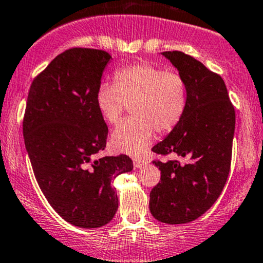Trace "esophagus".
I'll use <instances>...</instances> for the list:
<instances>
[{
    "instance_id": "1",
    "label": "esophagus",
    "mask_w": 263,
    "mask_h": 263,
    "mask_svg": "<svg viewBox=\"0 0 263 263\" xmlns=\"http://www.w3.org/2000/svg\"><path fill=\"white\" fill-rule=\"evenodd\" d=\"M146 162H145V160H142V159H134V166L136 167V168H140V167H142L143 165H145Z\"/></svg>"
}]
</instances>
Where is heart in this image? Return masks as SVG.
<instances>
[{"mask_svg": "<svg viewBox=\"0 0 263 263\" xmlns=\"http://www.w3.org/2000/svg\"><path fill=\"white\" fill-rule=\"evenodd\" d=\"M115 82L98 88L97 108L107 123L115 124L131 106L134 117L116 127L110 143L120 153L140 156L156 132L165 136L180 123L187 104L186 83L179 71L164 70L150 63L120 69Z\"/></svg>", "mask_w": 263, "mask_h": 263, "instance_id": "heart-1", "label": "heart"}]
</instances>
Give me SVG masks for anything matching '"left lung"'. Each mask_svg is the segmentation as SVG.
Instances as JSON below:
<instances>
[{
  "label": "left lung",
  "instance_id": "8db88e82",
  "mask_svg": "<svg viewBox=\"0 0 263 263\" xmlns=\"http://www.w3.org/2000/svg\"><path fill=\"white\" fill-rule=\"evenodd\" d=\"M185 79L187 104L184 117L153 151L178 160L154 164L161 170L150 193V212L157 220L181 224L195 220L215 203L231 170L236 112L219 74L182 51H164Z\"/></svg>",
  "mask_w": 263,
  "mask_h": 263
}]
</instances>
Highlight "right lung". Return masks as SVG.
<instances>
[{"mask_svg": "<svg viewBox=\"0 0 263 263\" xmlns=\"http://www.w3.org/2000/svg\"><path fill=\"white\" fill-rule=\"evenodd\" d=\"M110 58L89 48L58 55L32 81L22 122L41 192L63 219L81 228L112 220L118 208L112 181L134 167L127 155L95 159L108 136L96 95Z\"/></svg>", "mask_w": 263, "mask_h": 263, "instance_id": "add662e5", "label": "right lung"}]
</instances>
